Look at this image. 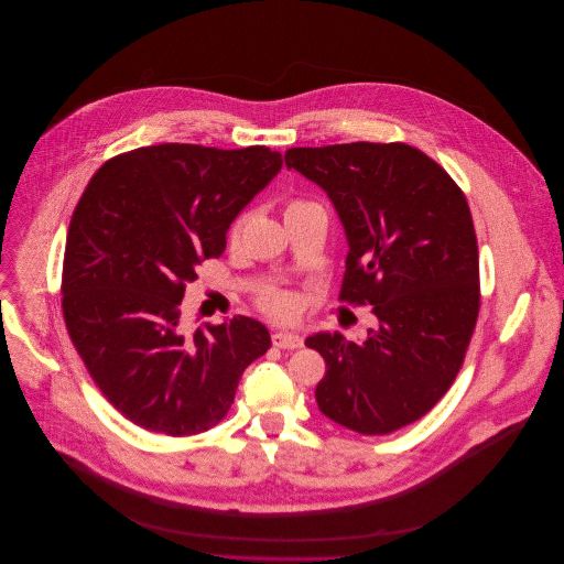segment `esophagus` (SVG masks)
<instances>
[{
  "mask_svg": "<svg viewBox=\"0 0 564 564\" xmlns=\"http://www.w3.org/2000/svg\"><path fill=\"white\" fill-rule=\"evenodd\" d=\"M271 340L278 349H300L302 347V335L297 333H291V330H275L271 335Z\"/></svg>",
  "mask_w": 564,
  "mask_h": 564,
  "instance_id": "obj_1",
  "label": "esophagus"
}]
</instances>
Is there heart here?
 <instances>
[{"label": "heart", "mask_w": 564, "mask_h": 564, "mask_svg": "<svg viewBox=\"0 0 564 564\" xmlns=\"http://www.w3.org/2000/svg\"><path fill=\"white\" fill-rule=\"evenodd\" d=\"M302 206H308V202L295 199V202H291V204L286 206V210L302 208ZM240 227H242V221L236 224L234 231H231V238H238V236H240ZM260 304H262V308H264L269 315H275V317H289V315H293V311H295V300H293L289 293H284V291H269V293H264V297L260 300Z\"/></svg>", "instance_id": "b5f03b06"}]
</instances>
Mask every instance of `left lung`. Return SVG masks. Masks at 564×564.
Returning a JSON list of instances; mask_svg holds the SVG:
<instances>
[{
	"label": "left lung",
	"instance_id": "obj_1",
	"mask_svg": "<svg viewBox=\"0 0 564 564\" xmlns=\"http://www.w3.org/2000/svg\"><path fill=\"white\" fill-rule=\"evenodd\" d=\"M286 169L333 202L349 242L340 300L371 304L365 343L315 333L319 411L365 435L420 420L454 384L480 308L478 242L465 193L422 151L393 142L289 149Z\"/></svg>",
	"mask_w": 564,
	"mask_h": 564
}]
</instances>
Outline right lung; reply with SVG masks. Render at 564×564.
<instances>
[{
	"mask_svg": "<svg viewBox=\"0 0 564 564\" xmlns=\"http://www.w3.org/2000/svg\"><path fill=\"white\" fill-rule=\"evenodd\" d=\"M267 147H144L108 160L66 236L62 311L104 398L133 424L173 437L215 426L271 335L253 317L180 326L195 269L227 249L240 210L280 173Z\"/></svg>",
	"mask_w": 564,
	"mask_h": 564,
	"instance_id": "add662e5",
	"label": "right lung"
}]
</instances>
